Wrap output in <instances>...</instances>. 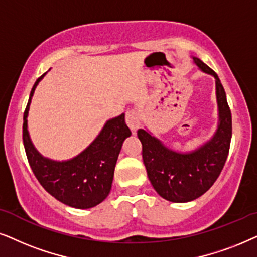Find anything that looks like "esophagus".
Here are the masks:
<instances>
[{
	"label": "esophagus",
	"mask_w": 257,
	"mask_h": 257,
	"mask_svg": "<svg viewBox=\"0 0 257 257\" xmlns=\"http://www.w3.org/2000/svg\"><path fill=\"white\" fill-rule=\"evenodd\" d=\"M125 123L129 128L132 129V132H136L140 128V116L138 111L135 110H129L125 114Z\"/></svg>",
	"instance_id": "34e87169"
}]
</instances>
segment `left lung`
<instances>
[{
  "instance_id": "8db88e82",
  "label": "left lung",
  "mask_w": 257,
  "mask_h": 257,
  "mask_svg": "<svg viewBox=\"0 0 257 257\" xmlns=\"http://www.w3.org/2000/svg\"><path fill=\"white\" fill-rule=\"evenodd\" d=\"M190 57L198 69L215 78L217 125L213 136L197 148L179 152L147 128L138 131L150 183L161 197L174 203L190 202L210 189L223 169L231 140V112L223 85L203 61Z\"/></svg>"
}]
</instances>
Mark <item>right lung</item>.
I'll use <instances>...</instances> for the list:
<instances>
[{
  "instance_id": "obj_1",
  "label": "right lung",
  "mask_w": 257,
  "mask_h": 257,
  "mask_svg": "<svg viewBox=\"0 0 257 257\" xmlns=\"http://www.w3.org/2000/svg\"><path fill=\"white\" fill-rule=\"evenodd\" d=\"M46 74L34 84L23 115V145L28 162L51 196L69 207L89 209L103 202L110 193L118 154L132 132L125 124L124 114H121L108 119L94 141L76 156L63 161L43 156L30 139L28 114L35 89Z\"/></svg>"
}]
</instances>
